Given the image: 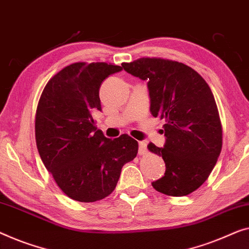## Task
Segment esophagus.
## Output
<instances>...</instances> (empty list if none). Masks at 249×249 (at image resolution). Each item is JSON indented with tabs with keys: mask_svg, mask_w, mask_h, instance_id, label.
I'll return each instance as SVG.
<instances>
[{
	"mask_svg": "<svg viewBox=\"0 0 249 249\" xmlns=\"http://www.w3.org/2000/svg\"><path fill=\"white\" fill-rule=\"evenodd\" d=\"M147 154V145L146 142H139V155L140 156H143V155Z\"/></svg>",
	"mask_w": 249,
	"mask_h": 249,
	"instance_id": "34e87169",
	"label": "esophagus"
}]
</instances>
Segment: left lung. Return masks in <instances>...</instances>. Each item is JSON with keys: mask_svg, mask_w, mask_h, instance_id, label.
<instances>
[{"mask_svg": "<svg viewBox=\"0 0 249 249\" xmlns=\"http://www.w3.org/2000/svg\"><path fill=\"white\" fill-rule=\"evenodd\" d=\"M122 67L148 81L150 112L165 120L163 148L147 146L166 166L163 178L151 185L172 196L194 192L207 181L222 147L221 121L210 88L193 68L174 60L139 58Z\"/></svg>", "mask_w": 249, "mask_h": 249, "instance_id": "8db88e82", "label": "left lung"}]
</instances>
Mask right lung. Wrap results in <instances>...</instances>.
Here are the masks:
<instances>
[{
    "label": "right lung",
    "instance_id": "right-lung-1",
    "mask_svg": "<svg viewBox=\"0 0 249 249\" xmlns=\"http://www.w3.org/2000/svg\"><path fill=\"white\" fill-rule=\"evenodd\" d=\"M121 66L74 63L47 83L36 112V142L41 160L60 190L80 202H95L116 189L121 168L138 153L128 135L114 139L98 130L99 89Z\"/></svg>",
    "mask_w": 249,
    "mask_h": 249
}]
</instances>
